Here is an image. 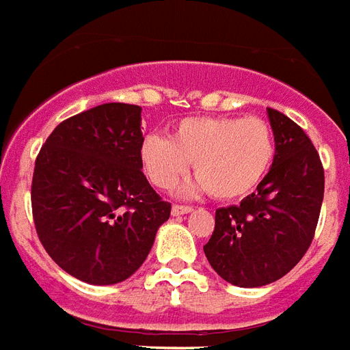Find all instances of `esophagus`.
Instances as JSON below:
<instances>
[{
  "label": "esophagus",
  "mask_w": 350,
  "mask_h": 350,
  "mask_svg": "<svg viewBox=\"0 0 350 350\" xmlns=\"http://www.w3.org/2000/svg\"><path fill=\"white\" fill-rule=\"evenodd\" d=\"M193 211V208L191 206H180V204H176V206H172V215L174 217H180V215H187Z\"/></svg>",
  "instance_id": "esophagus-1"
}]
</instances>
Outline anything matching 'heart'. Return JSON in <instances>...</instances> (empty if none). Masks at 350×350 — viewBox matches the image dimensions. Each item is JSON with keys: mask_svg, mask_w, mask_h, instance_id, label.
Returning a JSON list of instances; mask_svg holds the SVG:
<instances>
[{"mask_svg": "<svg viewBox=\"0 0 350 350\" xmlns=\"http://www.w3.org/2000/svg\"><path fill=\"white\" fill-rule=\"evenodd\" d=\"M274 155L273 128L260 116H189L176 124L170 139L150 133L139 146L155 187H174L193 161L198 180L187 191L208 189L219 200L250 195L269 174Z\"/></svg>", "mask_w": 350, "mask_h": 350, "instance_id": "1", "label": "heart"}]
</instances>
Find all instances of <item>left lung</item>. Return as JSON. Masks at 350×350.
<instances>
[{
    "instance_id": "1",
    "label": "left lung",
    "mask_w": 350,
    "mask_h": 350,
    "mask_svg": "<svg viewBox=\"0 0 350 350\" xmlns=\"http://www.w3.org/2000/svg\"><path fill=\"white\" fill-rule=\"evenodd\" d=\"M276 155L256 193L215 211L204 252L215 273L239 287L280 280L312 245L325 195V170L299 124L267 109Z\"/></svg>"
}]
</instances>
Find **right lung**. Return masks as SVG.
Returning <instances> with one entry per match:
<instances>
[{"label":"right lung","instance_id":"add662e5","mask_svg":"<svg viewBox=\"0 0 350 350\" xmlns=\"http://www.w3.org/2000/svg\"><path fill=\"white\" fill-rule=\"evenodd\" d=\"M141 107L103 103L57 126L38 152L31 185L38 239L59 267L111 286L141 267L170 217L142 174Z\"/></svg>","mask_w":350,"mask_h":350}]
</instances>
